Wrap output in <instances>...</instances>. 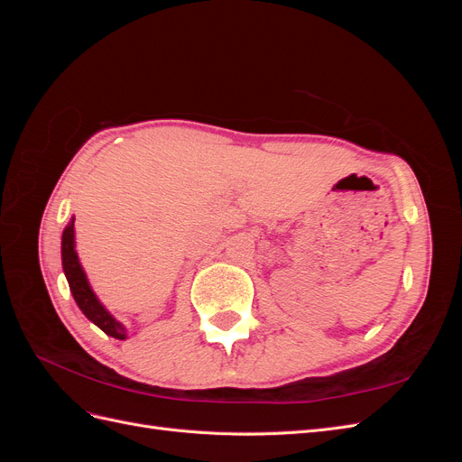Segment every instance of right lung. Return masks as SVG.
<instances>
[{
	"mask_svg": "<svg viewBox=\"0 0 462 462\" xmlns=\"http://www.w3.org/2000/svg\"><path fill=\"white\" fill-rule=\"evenodd\" d=\"M61 262H63L65 277L69 282V289H71L75 302L79 304L82 314H85L92 324H96L104 333L111 335V337L127 339V329H125L121 321H117L114 316H111L106 310V306L97 300L88 283L87 273L79 262L77 250H75V217L65 227L61 236Z\"/></svg>",
	"mask_w": 462,
	"mask_h": 462,
	"instance_id": "right-lung-1",
	"label": "right lung"
}]
</instances>
